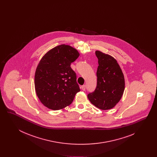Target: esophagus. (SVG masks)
<instances>
[{"instance_id":"esophagus-1","label":"esophagus","mask_w":157,"mask_h":157,"mask_svg":"<svg viewBox=\"0 0 157 157\" xmlns=\"http://www.w3.org/2000/svg\"><path fill=\"white\" fill-rule=\"evenodd\" d=\"M81 88H82V90H86V85H82V86H81Z\"/></svg>"}]
</instances>
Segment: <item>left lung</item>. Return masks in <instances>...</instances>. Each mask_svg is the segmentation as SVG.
Listing matches in <instances>:
<instances>
[{
	"mask_svg": "<svg viewBox=\"0 0 157 157\" xmlns=\"http://www.w3.org/2000/svg\"><path fill=\"white\" fill-rule=\"evenodd\" d=\"M98 59L97 85L88 95L90 102L102 110L113 108L120 101L125 90V79L117 60L101 51L95 52Z\"/></svg>",
	"mask_w": 157,
	"mask_h": 157,
	"instance_id": "1",
	"label": "left lung"
}]
</instances>
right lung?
<instances>
[{
  "label": "right lung",
  "instance_id": "1",
  "mask_svg": "<svg viewBox=\"0 0 157 157\" xmlns=\"http://www.w3.org/2000/svg\"><path fill=\"white\" fill-rule=\"evenodd\" d=\"M79 56L76 49L63 44L49 51L40 60L35 75V88L46 107L63 109L72 104L80 91L76 73L71 67Z\"/></svg>",
  "mask_w": 157,
  "mask_h": 157
}]
</instances>
